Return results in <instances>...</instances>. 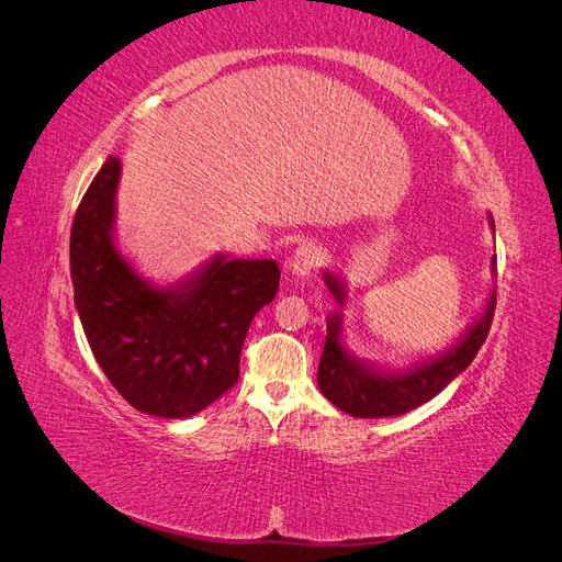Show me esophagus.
Returning a JSON list of instances; mask_svg holds the SVG:
<instances>
[{
	"label": "esophagus",
	"instance_id": "1",
	"mask_svg": "<svg viewBox=\"0 0 562 562\" xmlns=\"http://www.w3.org/2000/svg\"><path fill=\"white\" fill-rule=\"evenodd\" d=\"M321 258H323V252H321L318 246L304 244V246H300V248L291 255V258H288L285 269L291 271L293 277H310V274H314L316 267L321 265Z\"/></svg>",
	"mask_w": 562,
	"mask_h": 562
}]
</instances>
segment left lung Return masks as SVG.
I'll list each match as a JSON object with an SVG mask.
<instances>
[{
    "mask_svg": "<svg viewBox=\"0 0 562 562\" xmlns=\"http://www.w3.org/2000/svg\"><path fill=\"white\" fill-rule=\"evenodd\" d=\"M487 223L492 232H495V220H492L490 213ZM490 271L492 277L497 274V258L490 260ZM323 281H326L339 307H347L349 288L345 279L337 277L330 269H323ZM495 302L497 291L492 288L481 314L454 339V345L398 370L370 363L351 353L345 345V314L333 312L326 318L328 335L316 375L321 394L342 413L363 419L398 417L415 411V407L438 396L440 391L471 366L490 333Z\"/></svg>",
    "mask_w": 562,
    "mask_h": 562,
    "instance_id": "1",
    "label": "left lung"
}]
</instances>
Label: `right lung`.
<instances>
[{"instance_id":"1","label":"right lung","mask_w":562,"mask_h":562,"mask_svg":"<svg viewBox=\"0 0 562 562\" xmlns=\"http://www.w3.org/2000/svg\"><path fill=\"white\" fill-rule=\"evenodd\" d=\"M119 180L122 161L108 157L77 209L75 307L98 366L135 411L192 417L239 380L250 321L274 300L281 271L215 252L176 283L145 279L116 244Z\"/></svg>"}]
</instances>
